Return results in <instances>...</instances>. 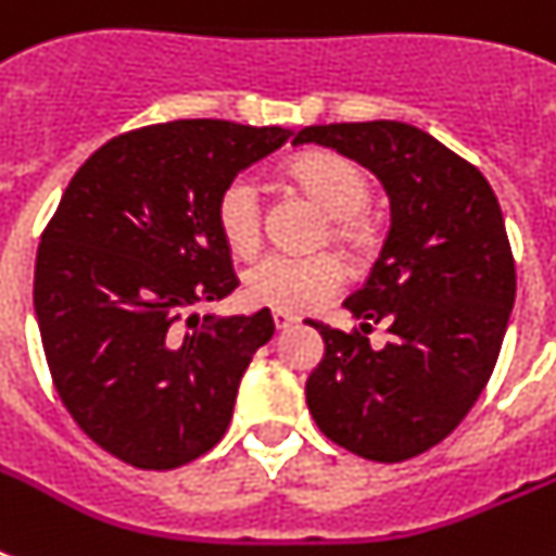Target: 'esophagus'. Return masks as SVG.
<instances>
[{
  "mask_svg": "<svg viewBox=\"0 0 556 556\" xmlns=\"http://www.w3.org/2000/svg\"><path fill=\"white\" fill-rule=\"evenodd\" d=\"M294 323H296V317L291 312H274V326H277L279 331L291 329Z\"/></svg>",
  "mask_w": 556,
  "mask_h": 556,
  "instance_id": "1",
  "label": "esophagus"
}]
</instances>
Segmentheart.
<instances>
[{"label":"heart","mask_w":556,"mask_h":556,"mask_svg":"<svg viewBox=\"0 0 556 556\" xmlns=\"http://www.w3.org/2000/svg\"><path fill=\"white\" fill-rule=\"evenodd\" d=\"M288 176L312 195L331 218L340 242H357L364 236L361 213L369 204V178L355 161L338 152L312 150L288 164ZM216 225L227 248L251 256L262 239L260 185L251 176L233 178L216 201ZM346 282V268L334 253L288 256L268 253L244 274V296L277 312H312Z\"/></svg>","instance_id":"heart-1"}]
</instances>
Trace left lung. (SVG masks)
I'll use <instances>...</instances> for the list:
<instances>
[{
  "label": "left lung",
  "instance_id": "8db88e82",
  "mask_svg": "<svg viewBox=\"0 0 556 556\" xmlns=\"http://www.w3.org/2000/svg\"><path fill=\"white\" fill-rule=\"evenodd\" d=\"M378 176L389 195L387 242L364 288L346 296L361 331L323 323L326 355L305 401L326 439L369 462H406L435 447L491 380L517 296L505 218L488 178L432 135L401 121L305 126ZM387 321L393 338L365 334Z\"/></svg>",
  "mask_w": 556,
  "mask_h": 556
}]
</instances>
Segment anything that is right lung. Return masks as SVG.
<instances>
[{"instance_id":"right-lung-1","label":"right lung","mask_w":556,"mask_h":556,"mask_svg":"<svg viewBox=\"0 0 556 556\" xmlns=\"http://www.w3.org/2000/svg\"><path fill=\"white\" fill-rule=\"evenodd\" d=\"M282 126L173 121L103 143L65 187L34 268V312L56 395L94 444L173 470L225 435L268 308L195 314L239 279L216 201L291 138Z\"/></svg>"}]
</instances>
